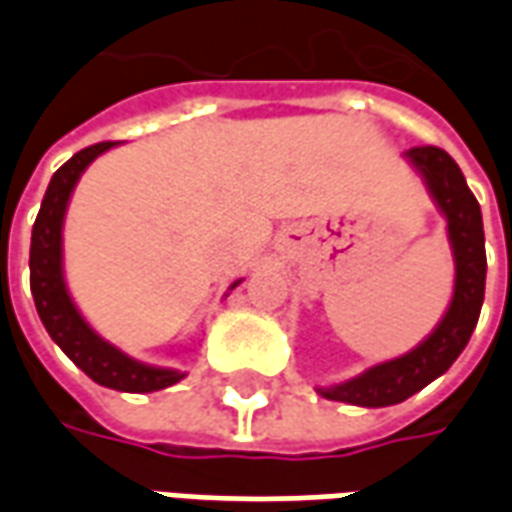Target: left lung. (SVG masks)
<instances>
[{
  "label": "left lung",
  "mask_w": 512,
  "mask_h": 512,
  "mask_svg": "<svg viewBox=\"0 0 512 512\" xmlns=\"http://www.w3.org/2000/svg\"><path fill=\"white\" fill-rule=\"evenodd\" d=\"M406 158L422 172L433 200L447 216L452 255H455V290L450 310L433 329L425 343L414 351L370 367L362 376L345 384L321 386L318 392L329 400L351 403V406L381 408L403 403L419 389L447 373L469 343L485 296V235L480 202L466 186L461 167L452 161L447 150L433 145L411 147Z\"/></svg>",
  "instance_id": "left-lung-1"
}]
</instances>
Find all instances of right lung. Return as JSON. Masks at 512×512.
Masks as SVG:
<instances>
[{
    "instance_id": "add662e5",
    "label": "right lung",
    "mask_w": 512,
    "mask_h": 512,
    "mask_svg": "<svg viewBox=\"0 0 512 512\" xmlns=\"http://www.w3.org/2000/svg\"><path fill=\"white\" fill-rule=\"evenodd\" d=\"M115 145L117 142H98V145L84 147L54 172L46 197L40 202L35 227H32L29 288H32L40 321L51 334V340L60 345L73 365L84 370L95 384L109 386L117 392H156L164 386L178 384L183 373L134 362L131 356L117 351L115 345L101 340L73 307L68 288H65V277H62V219H65L73 186L90 161Z\"/></svg>"
}]
</instances>
